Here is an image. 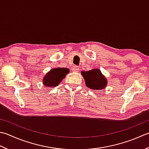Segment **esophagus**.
Masks as SVG:
<instances>
[{
  "instance_id": "1",
  "label": "esophagus",
  "mask_w": 149,
  "mask_h": 149,
  "mask_svg": "<svg viewBox=\"0 0 149 149\" xmlns=\"http://www.w3.org/2000/svg\"><path fill=\"white\" fill-rule=\"evenodd\" d=\"M72 70L73 72H79V67L77 66H74L72 67Z\"/></svg>"
}]
</instances>
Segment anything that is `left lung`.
<instances>
[{
	"label": "left lung",
	"instance_id": "left-lung-1",
	"mask_svg": "<svg viewBox=\"0 0 149 149\" xmlns=\"http://www.w3.org/2000/svg\"><path fill=\"white\" fill-rule=\"evenodd\" d=\"M81 74L85 81L86 85L93 90L103 89L107 86V81L99 69L82 72Z\"/></svg>",
	"mask_w": 149,
	"mask_h": 149
}]
</instances>
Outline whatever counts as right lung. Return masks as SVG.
I'll list each match as a JSON object with an SVG mask.
<instances>
[{"instance_id": "obj_1", "label": "right lung", "mask_w": 149, "mask_h": 149, "mask_svg": "<svg viewBox=\"0 0 149 149\" xmlns=\"http://www.w3.org/2000/svg\"><path fill=\"white\" fill-rule=\"evenodd\" d=\"M69 69L66 68H57L51 70L43 79V83L46 86H56L69 73Z\"/></svg>"}]
</instances>
